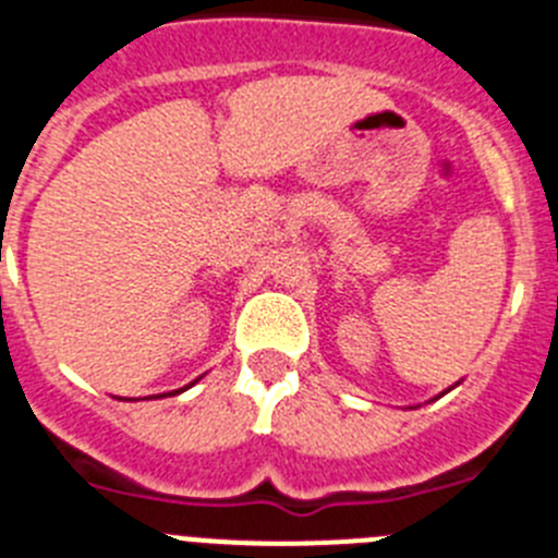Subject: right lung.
<instances>
[{"mask_svg": "<svg viewBox=\"0 0 558 558\" xmlns=\"http://www.w3.org/2000/svg\"><path fill=\"white\" fill-rule=\"evenodd\" d=\"M177 393H182V390H173V396H177Z\"/></svg>", "mask_w": 558, "mask_h": 558, "instance_id": "obj_1", "label": "right lung"}]
</instances>
